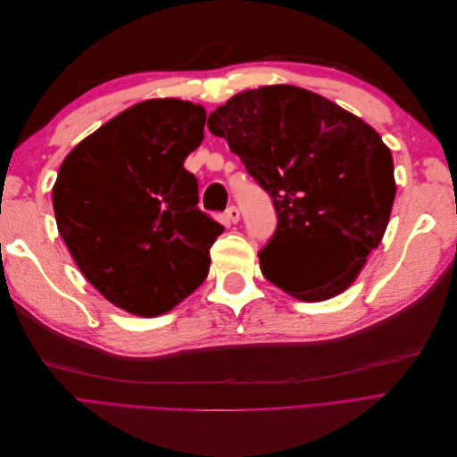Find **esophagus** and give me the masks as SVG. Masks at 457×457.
Masks as SVG:
<instances>
[{
	"mask_svg": "<svg viewBox=\"0 0 457 457\" xmlns=\"http://www.w3.org/2000/svg\"><path fill=\"white\" fill-rule=\"evenodd\" d=\"M225 217L230 220V223H238V220H240V210H238L237 205H230L228 210L225 212Z\"/></svg>",
	"mask_w": 457,
	"mask_h": 457,
	"instance_id": "esophagus-1",
	"label": "esophagus"
}]
</instances>
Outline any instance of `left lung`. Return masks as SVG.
I'll use <instances>...</instances> for the list:
<instances>
[{
  "mask_svg": "<svg viewBox=\"0 0 457 457\" xmlns=\"http://www.w3.org/2000/svg\"><path fill=\"white\" fill-rule=\"evenodd\" d=\"M207 128L272 198L278 227L259 253L262 276L307 303L345 292L383 240L396 196L379 133L326 96L286 84L234 95ZM320 258L335 269L309 271Z\"/></svg>",
  "mask_w": 457,
  "mask_h": 457,
  "instance_id": "1",
  "label": "left lung"
}]
</instances>
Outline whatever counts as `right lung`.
I'll return each mask as SVG.
<instances>
[{"label": "right lung", "mask_w": 457, "mask_h": 457, "mask_svg": "<svg viewBox=\"0 0 457 457\" xmlns=\"http://www.w3.org/2000/svg\"><path fill=\"white\" fill-rule=\"evenodd\" d=\"M205 108L150 99L78 143L53 185L57 228L87 282L135 316L170 312L205 280L225 228L198 210L183 163L204 141Z\"/></svg>", "instance_id": "obj_1"}]
</instances>
